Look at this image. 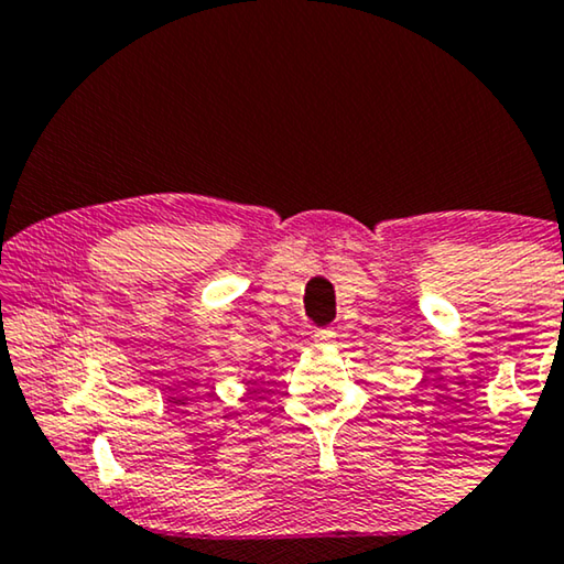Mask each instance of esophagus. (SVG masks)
<instances>
[{
    "mask_svg": "<svg viewBox=\"0 0 564 564\" xmlns=\"http://www.w3.org/2000/svg\"><path fill=\"white\" fill-rule=\"evenodd\" d=\"M334 339H336V332L334 329H318L314 334L316 347H329V344H334Z\"/></svg>",
    "mask_w": 564,
    "mask_h": 564,
    "instance_id": "obj_1",
    "label": "esophagus"
}]
</instances>
